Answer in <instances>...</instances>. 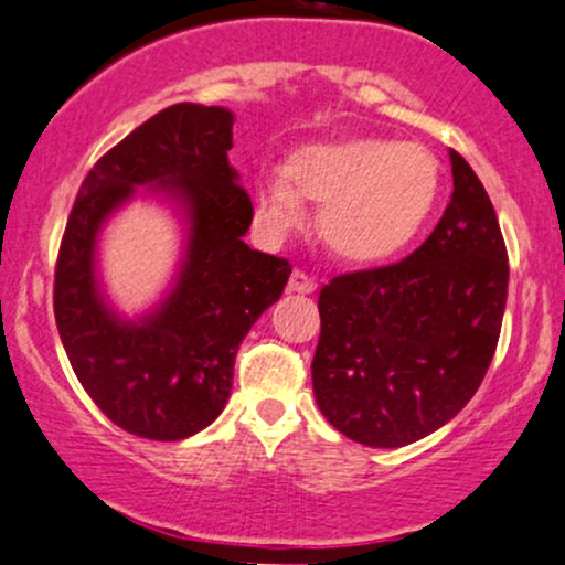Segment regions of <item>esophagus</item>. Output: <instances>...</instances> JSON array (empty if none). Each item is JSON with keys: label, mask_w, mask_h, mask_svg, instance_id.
<instances>
[{"label": "esophagus", "mask_w": 565, "mask_h": 565, "mask_svg": "<svg viewBox=\"0 0 565 565\" xmlns=\"http://www.w3.org/2000/svg\"><path fill=\"white\" fill-rule=\"evenodd\" d=\"M288 288L296 290V294H312V290L317 288V282H315V277H309L303 269H294L290 271Z\"/></svg>", "instance_id": "esophagus-1"}]
</instances>
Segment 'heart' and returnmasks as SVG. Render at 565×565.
<instances>
[{
	"mask_svg": "<svg viewBox=\"0 0 565 565\" xmlns=\"http://www.w3.org/2000/svg\"><path fill=\"white\" fill-rule=\"evenodd\" d=\"M440 189V164L419 143L352 136L309 143L288 157L282 179L256 189V213L269 232L301 224L303 202H319L317 232L344 262H379L411 243Z\"/></svg>",
	"mask_w": 565,
	"mask_h": 565,
	"instance_id": "obj_1",
	"label": "heart"
}]
</instances>
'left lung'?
I'll list each match as a JSON object with an SVG mask.
<instances>
[{"instance_id":"obj_1","label":"left lung","mask_w":565,"mask_h":565,"mask_svg":"<svg viewBox=\"0 0 565 565\" xmlns=\"http://www.w3.org/2000/svg\"><path fill=\"white\" fill-rule=\"evenodd\" d=\"M454 192L397 264L322 285L312 360L322 416L354 443L401 448L451 422L483 382L507 303V248L483 183L451 149Z\"/></svg>"}]
</instances>
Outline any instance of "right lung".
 <instances>
[{
    "mask_svg": "<svg viewBox=\"0 0 565 565\" xmlns=\"http://www.w3.org/2000/svg\"><path fill=\"white\" fill-rule=\"evenodd\" d=\"M232 125L221 106H168L93 164L68 213L55 264V326L79 384L130 435L183 440L224 411L239 344L294 269L288 258L245 245L253 202L226 160ZM143 182L182 202L190 245L163 307L125 323L97 290L94 237Z\"/></svg>",
    "mask_w": 565,
    "mask_h": 565,
    "instance_id": "add662e5",
    "label": "right lung"
}]
</instances>
